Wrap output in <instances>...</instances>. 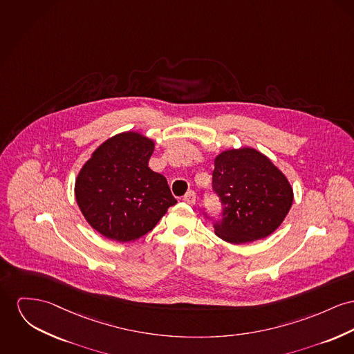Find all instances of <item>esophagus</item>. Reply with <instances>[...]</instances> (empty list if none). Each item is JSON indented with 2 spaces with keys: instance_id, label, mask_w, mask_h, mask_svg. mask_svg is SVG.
I'll use <instances>...</instances> for the list:
<instances>
[{
  "instance_id": "esophagus-1",
  "label": "esophagus",
  "mask_w": 354,
  "mask_h": 354,
  "mask_svg": "<svg viewBox=\"0 0 354 354\" xmlns=\"http://www.w3.org/2000/svg\"><path fill=\"white\" fill-rule=\"evenodd\" d=\"M184 201L189 205H193L196 203V193L193 190H189L188 193L184 196Z\"/></svg>"
}]
</instances>
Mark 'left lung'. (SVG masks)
Instances as JSON below:
<instances>
[{
	"mask_svg": "<svg viewBox=\"0 0 354 354\" xmlns=\"http://www.w3.org/2000/svg\"><path fill=\"white\" fill-rule=\"evenodd\" d=\"M212 188L223 207L221 218L213 220L214 232L232 244L271 235L294 198L282 171L251 147L227 150L214 158Z\"/></svg>",
	"mask_w": 354,
	"mask_h": 354,
	"instance_id": "8db88e82",
	"label": "left lung"
}]
</instances>
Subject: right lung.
I'll use <instances>...</instances> for the list:
<instances>
[{
	"mask_svg": "<svg viewBox=\"0 0 354 354\" xmlns=\"http://www.w3.org/2000/svg\"><path fill=\"white\" fill-rule=\"evenodd\" d=\"M153 151L154 142L127 131L103 142L82 167L75 183L76 201L99 234L134 241L177 203L165 177L149 167Z\"/></svg>",
	"mask_w": 354,
	"mask_h": 354,
	"instance_id": "obj_1",
	"label": "right lung"
}]
</instances>
